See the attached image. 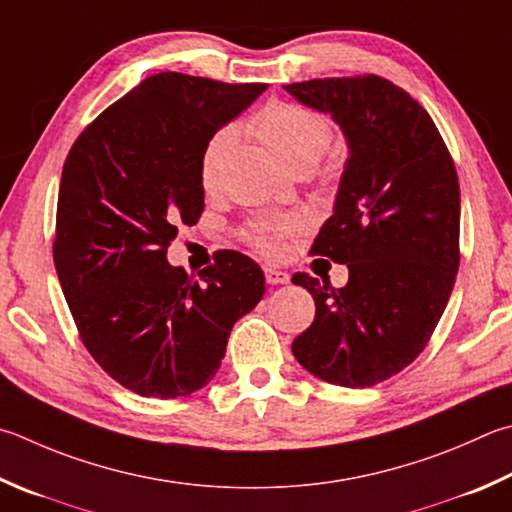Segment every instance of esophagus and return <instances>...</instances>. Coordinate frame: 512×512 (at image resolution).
<instances>
[{"instance_id": "obj_1", "label": "esophagus", "mask_w": 512, "mask_h": 512, "mask_svg": "<svg viewBox=\"0 0 512 512\" xmlns=\"http://www.w3.org/2000/svg\"><path fill=\"white\" fill-rule=\"evenodd\" d=\"M264 277H266L268 284H288V282H291V275H288L286 271H280V268H273V266L264 268Z\"/></svg>"}]
</instances>
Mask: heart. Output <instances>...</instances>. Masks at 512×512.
Returning a JSON list of instances; mask_svg holds the SVG:
<instances>
[{"instance_id":"b5f03b06","label":"heart","mask_w":512,"mask_h":512,"mask_svg":"<svg viewBox=\"0 0 512 512\" xmlns=\"http://www.w3.org/2000/svg\"><path fill=\"white\" fill-rule=\"evenodd\" d=\"M253 127L262 143L280 159L288 170H300L306 165L318 163L331 145V125L320 114L302 105H288V102H273L264 107L253 120ZM232 143L230 129H221L210 138L206 150L201 154L199 179L206 190L217 181L219 165L224 161ZM300 226L297 217H286L273 224H262L255 230V241L262 248H275L277 239L293 232Z\"/></svg>"}]
</instances>
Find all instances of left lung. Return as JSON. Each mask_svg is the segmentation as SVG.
<instances>
[{
  "label": "left lung",
  "mask_w": 512,
  "mask_h": 512,
  "mask_svg": "<svg viewBox=\"0 0 512 512\" xmlns=\"http://www.w3.org/2000/svg\"><path fill=\"white\" fill-rule=\"evenodd\" d=\"M284 89L329 114L347 141L333 215L313 253L347 264L342 288L295 273L315 320L293 340L313 376L371 387L423 351L459 271L461 194L452 156L430 114L378 76L320 78Z\"/></svg>",
  "instance_id": "obj_1"
}]
</instances>
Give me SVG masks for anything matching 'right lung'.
I'll return each mask as SVG.
<instances>
[{
	"label": "right lung",
	"instance_id": "1",
	"mask_svg": "<svg viewBox=\"0 0 512 512\" xmlns=\"http://www.w3.org/2000/svg\"><path fill=\"white\" fill-rule=\"evenodd\" d=\"M262 91L156 73L102 111L64 163L55 271L85 347L136 394L206 387L235 322L264 297L262 268L235 250L199 280L167 262L179 226L203 212V150Z\"/></svg>",
	"mask_w": 512,
	"mask_h": 512
}]
</instances>
